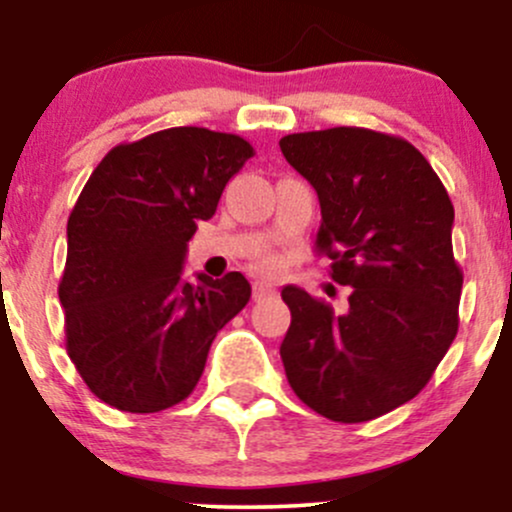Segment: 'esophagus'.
I'll return each mask as SVG.
<instances>
[{
  "mask_svg": "<svg viewBox=\"0 0 512 512\" xmlns=\"http://www.w3.org/2000/svg\"><path fill=\"white\" fill-rule=\"evenodd\" d=\"M276 296V286L269 284V281L264 279H257L255 284H252V298L255 301H264V298H272Z\"/></svg>",
  "mask_w": 512,
  "mask_h": 512,
  "instance_id": "obj_1",
  "label": "esophagus"
}]
</instances>
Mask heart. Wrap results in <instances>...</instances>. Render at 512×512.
Listing matches in <instances>:
<instances>
[{"instance_id": "b5f03b06", "label": "heart", "mask_w": 512, "mask_h": 512, "mask_svg": "<svg viewBox=\"0 0 512 512\" xmlns=\"http://www.w3.org/2000/svg\"><path fill=\"white\" fill-rule=\"evenodd\" d=\"M262 267H264V269H274V267H276V260H264Z\"/></svg>"}]
</instances>
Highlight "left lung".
Segmentation results:
<instances>
[{"mask_svg": "<svg viewBox=\"0 0 512 512\" xmlns=\"http://www.w3.org/2000/svg\"><path fill=\"white\" fill-rule=\"evenodd\" d=\"M281 154L315 187V250L351 286L349 310L298 286L281 298L291 327L281 361L291 390L320 416L361 424L414 399L460 325L455 209L416 146L366 127L281 137Z\"/></svg>", "mask_w": 512, "mask_h": 512, "instance_id": "obj_1", "label": "left lung"}]
</instances>
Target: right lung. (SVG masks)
I'll return each instance as SVG.
<instances>
[{
    "instance_id": "right-lung-1",
    "label": "right lung",
    "mask_w": 512,
    "mask_h": 512,
    "mask_svg": "<svg viewBox=\"0 0 512 512\" xmlns=\"http://www.w3.org/2000/svg\"><path fill=\"white\" fill-rule=\"evenodd\" d=\"M255 156L238 134L170 127L110 149L67 221V354L110 407L154 414L192 395L216 332L250 301L240 272L182 281L197 223Z\"/></svg>"
}]
</instances>
